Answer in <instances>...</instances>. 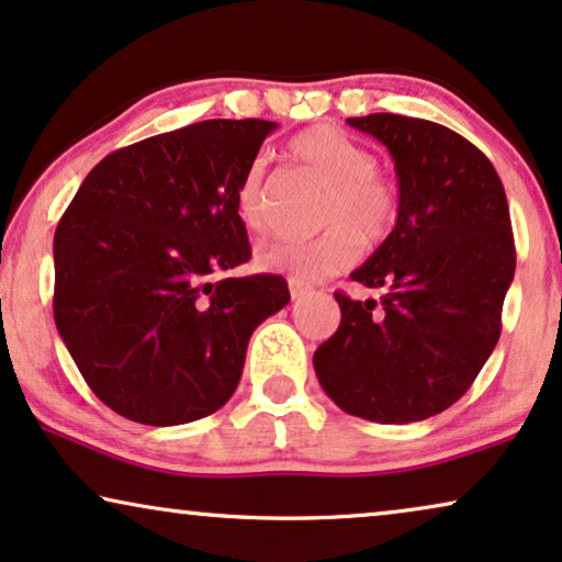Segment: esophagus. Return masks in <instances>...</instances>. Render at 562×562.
<instances>
[{
  "label": "esophagus",
  "instance_id": "1",
  "mask_svg": "<svg viewBox=\"0 0 562 562\" xmlns=\"http://www.w3.org/2000/svg\"><path fill=\"white\" fill-rule=\"evenodd\" d=\"M288 288H290V297H293V301H297V297H303L305 293H308V285H303L301 280H295V277H290L288 280Z\"/></svg>",
  "mask_w": 562,
  "mask_h": 562
}]
</instances>
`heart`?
I'll return each instance as SVG.
<instances>
[{"label": "heart", "instance_id": "b5f03b06", "mask_svg": "<svg viewBox=\"0 0 562 562\" xmlns=\"http://www.w3.org/2000/svg\"><path fill=\"white\" fill-rule=\"evenodd\" d=\"M290 155L314 170L326 187L318 223L329 225L316 238L277 240L259 251V267L288 272L301 282H318L342 272L360 257L363 244L379 246L400 217V189L375 168L373 153L334 124H316L290 142ZM238 217L254 233L269 228L267 162L246 168L236 191Z\"/></svg>", "mask_w": 562, "mask_h": 562}]
</instances>
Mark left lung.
Masks as SVG:
<instances>
[{
	"label": "left lung",
	"instance_id": "8db88e82",
	"mask_svg": "<svg viewBox=\"0 0 562 562\" xmlns=\"http://www.w3.org/2000/svg\"><path fill=\"white\" fill-rule=\"evenodd\" d=\"M347 124L392 153L400 217L350 274L381 297L334 293L342 322L314 368L347 415L420 423L461 400L498 345L516 272L508 199L493 162L446 126L396 113Z\"/></svg>",
	"mask_w": 562,
	"mask_h": 562
}]
</instances>
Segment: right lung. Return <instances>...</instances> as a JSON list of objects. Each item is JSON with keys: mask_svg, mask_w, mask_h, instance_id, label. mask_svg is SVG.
Segmentation results:
<instances>
[{"mask_svg": "<svg viewBox=\"0 0 562 562\" xmlns=\"http://www.w3.org/2000/svg\"><path fill=\"white\" fill-rule=\"evenodd\" d=\"M274 122L212 119L111 153L54 233V322L105 407L183 425L236 392L248 339L285 308L251 259L236 191Z\"/></svg>", "mask_w": 562, "mask_h": 562, "instance_id": "obj_1", "label": "right lung"}]
</instances>
